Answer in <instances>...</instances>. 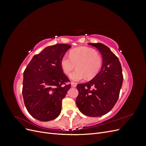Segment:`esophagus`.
<instances>
[{
  "instance_id": "34e87169",
  "label": "esophagus",
  "mask_w": 146,
  "mask_h": 146,
  "mask_svg": "<svg viewBox=\"0 0 146 146\" xmlns=\"http://www.w3.org/2000/svg\"><path fill=\"white\" fill-rule=\"evenodd\" d=\"M71 85L73 87H76L77 86V83H74V82H72L71 83Z\"/></svg>"
}]
</instances>
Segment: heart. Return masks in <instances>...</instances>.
I'll return each instance as SVG.
<instances>
[{
  "label": "heart",
  "instance_id": "b5f03b06",
  "mask_svg": "<svg viewBox=\"0 0 146 146\" xmlns=\"http://www.w3.org/2000/svg\"><path fill=\"white\" fill-rule=\"evenodd\" d=\"M69 55L62 57L61 67L64 74H68L76 64L77 69L69 75V78L75 82L83 80L86 77L88 79L93 78L99 72L102 63L101 57L90 47L74 48L70 50Z\"/></svg>",
  "mask_w": 146,
  "mask_h": 146
}]
</instances>
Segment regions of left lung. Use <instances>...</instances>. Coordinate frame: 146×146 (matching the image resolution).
Returning <instances> with one entry per match:
<instances>
[{"instance_id":"1","label":"left lung","mask_w":146,"mask_h":146,"mask_svg":"<svg viewBox=\"0 0 146 146\" xmlns=\"http://www.w3.org/2000/svg\"><path fill=\"white\" fill-rule=\"evenodd\" d=\"M88 44L99 50L102 56V66L91 80L77 85L78 95L76 104L85 115L99 117L108 113L119 98L123 82L122 67L117 57L107 46L102 43Z\"/></svg>"}]
</instances>
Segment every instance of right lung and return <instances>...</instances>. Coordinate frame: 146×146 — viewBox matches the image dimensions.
<instances>
[{
    "mask_svg": "<svg viewBox=\"0 0 146 146\" xmlns=\"http://www.w3.org/2000/svg\"><path fill=\"white\" fill-rule=\"evenodd\" d=\"M70 47L57 44L48 46L33 56L24 72L23 96L28 112L40 121H49L58 117L62 100L70 85L63 74L61 60Z\"/></svg>",
    "mask_w": 146,
    "mask_h": 146,
    "instance_id": "obj_1",
    "label": "right lung"
}]
</instances>
